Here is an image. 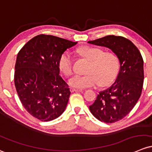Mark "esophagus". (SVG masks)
<instances>
[{
  "label": "esophagus",
  "instance_id": "esophagus-1",
  "mask_svg": "<svg viewBox=\"0 0 152 152\" xmlns=\"http://www.w3.org/2000/svg\"><path fill=\"white\" fill-rule=\"evenodd\" d=\"M71 92H81L82 89H75V88H71L70 89Z\"/></svg>",
  "mask_w": 152,
  "mask_h": 152
}]
</instances>
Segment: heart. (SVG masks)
Returning a JSON list of instances; mask_svg holds the SVG:
<instances>
[{"mask_svg": "<svg viewBox=\"0 0 152 152\" xmlns=\"http://www.w3.org/2000/svg\"><path fill=\"white\" fill-rule=\"evenodd\" d=\"M79 52L90 60L86 75L76 74L68 81L72 87L84 89L98 85H107L113 79L118 71L119 60L112 52H105L99 48L84 47L79 49ZM59 67L66 76L73 72V55L71 51L63 52L59 59Z\"/></svg>", "mask_w": 152, "mask_h": 152, "instance_id": "obj_1", "label": "heart"}]
</instances>
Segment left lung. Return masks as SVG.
<instances>
[{"label":"left lung","instance_id":"obj_1","mask_svg":"<svg viewBox=\"0 0 152 152\" xmlns=\"http://www.w3.org/2000/svg\"><path fill=\"white\" fill-rule=\"evenodd\" d=\"M88 43L107 47L116 55L119 71L114 83L97 95L91 113L98 120L113 123L127 116L141 95L143 84V60L132 41L122 36H107Z\"/></svg>","mask_w":152,"mask_h":152}]
</instances>
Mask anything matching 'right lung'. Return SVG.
Instances as JSON below:
<instances>
[{
    "instance_id": "right-lung-1",
    "label": "right lung",
    "mask_w": 152,
    "mask_h": 152,
    "mask_svg": "<svg viewBox=\"0 0 152 152\" xmlns=\"http://www.w3.org/2000/svg\"><path fill=\"white\" fill-rule=\"evenodd\" d=\"M77 44L63 38L38 35L20 49L14 84L20 100L32 116L43 122L59 117L65 110L70 89L60 76L59 59Z\"/></svg>"
}]
</instances>
